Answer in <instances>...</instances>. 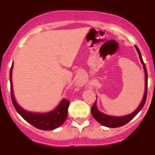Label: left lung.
<instances>
[{"label":"left lung","mask_w":155,"mask_h":155,"mask_svg":"<svg viewBox=\"0 0 155 155\" xmlns=\"http://www.w3.org/2000/svg\"><path fill=\"white\" fill-rule=\"evenodd\" d=\"M137 51L138 55H139V58L140 60L142 65H143V71H144V76H145V87H144V93H143V98L141 100V102L140 103L139 106L137 108L133 113H130V114L125 115V116H110V115H107L105 113H103L102 112L99 110L97 107V101H95L94 105L91 107V114H92L93 117H94L97 122H98L100 124L105 126L106 127H109V128H116V127H120L122 126H124L127 124V123L130 121L131 120L135 117L139 113V112L142 109V108L144 105L145 102H146V98H147V72L145 64L143 61L142 59L141 54L140 52L139 49L137 46H135Z\"/></svg>","instance_id":"8db88e82"}]
</instances>
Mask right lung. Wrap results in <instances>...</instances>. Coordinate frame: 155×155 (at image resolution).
Instances as JSON below:
<instances>
[{
  "mask_svg": "<svg viewBox=\"0 0 155 155\" xmlns=\"http://www.w3.org/2000/svg\"><path fill=\"white\" fill-rule=\"evenodd\" d=\"M12 69H13V64L10 70L11 94H12V102L18 113L25 121L28 122V124L39 130H53L61 127L67 119L70 102L68 100L63 98L55 109L46 113H34V112L25 110L16 102L14 95L13 84H12Z\"/></svg>",
  "mask_w": 155,
  "mask_h": 155,
  "instance_id": "right-lung-1",
  "label": "right lung"
}]
</instances>
